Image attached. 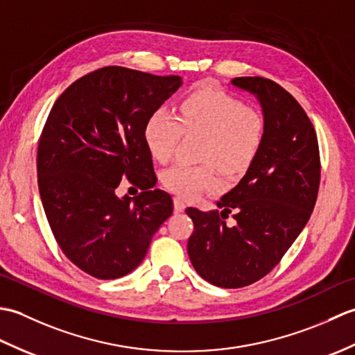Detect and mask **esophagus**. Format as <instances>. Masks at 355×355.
Here are the masks:
<instances>
[{
  "mask_svg": "<svg viewBox=\"0 0 355 355\" xmlns=\"http://www.w3.org/2000/svg\"><path fill=\"white\" fill-rule=\"evenodd\" d=\"M184 209H186V205L182 198H178V197L173 198V210H175L177 214L184 212Z\"/></svg>",
  "mask_w": 355,
  "mask_h": 355,
  "instance_id": "esophagus-1",
  "label": "esophagus"
}]
</instances>
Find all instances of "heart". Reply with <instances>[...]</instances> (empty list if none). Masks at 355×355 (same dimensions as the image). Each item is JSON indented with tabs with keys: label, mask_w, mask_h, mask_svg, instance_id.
<instances>
[{
	"label": "heart",
	"mask_w": 355,
	"mask_h": 355,
	"mask_svg": "<svg viewBox=\"0 0 355 355\" xmlns=\"http://www.w3.org/2000/svg\"><path fill=\"white\" fill-rule=\"evenodd\" d=\"M201 135L198 166L177 163L162 173L166 189L195 198L218 186L214 164L224 175L235 177L248 169L266 135V122L258 111L212 87L186 96L173 116L157 110L143 128V140L158 162H168L182 135Z\"/></svg>",
	"instance_id": "b5f03b06"
}]
</instances>
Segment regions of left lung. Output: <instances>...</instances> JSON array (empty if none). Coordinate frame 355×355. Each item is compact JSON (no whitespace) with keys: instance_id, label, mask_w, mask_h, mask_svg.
Masks as SVG:
<instances>
[{"instance_id":"8db88e82","label":"left lung","mask_w":355,"mask_h":355,"mask_svg":"<svg viewBox=\"0 0 355 355\" xmlns=\"http://www.w3.org/2000/svg\"><path fill=\"white\" fill-rule=\"evenodd\" d=\"M232 85L258 99L266 135L241 182L216 202L187 207L193 232L187 253L197 273L221 288L250 285L273 270L310 220L320 184L314 126L294 97L266 78H235ZM233 211L237 224H225Z\"/></svg>"}]
</instances>
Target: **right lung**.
Instances as JSON below:
<instances>
[{"instance_id": "obj_1", "label": "right lung", "mask_w": 355, "mask_h": 355, "mask_svg": "<svg viewBox=\"0 0 355 355\" xmlns=\"http://www.w3.org/2000/svg\"><path fill=\"white\" fill-rule=\"evenodd\" d=\"M180 76L103 67L65 89L37 146V186L64 254L89 276L117 279L140 266L172 215L143 140L148 117L182 87ZM126 176L144 192L119 199Z\"/></svg>"}]
</instances>
